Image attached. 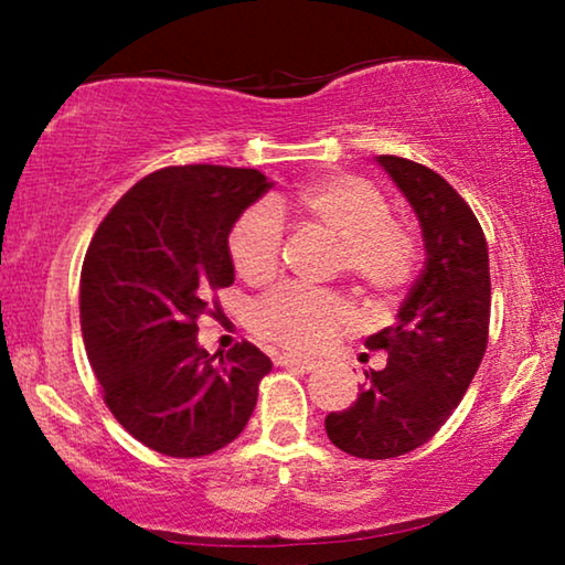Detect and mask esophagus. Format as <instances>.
<instances>
[{
	"label": "esophagus",
	"mask_w": 565,
	"mask_h": 565,
	"mask_svg": "<svg viewBox=\"0 0 565 565\" xmlns=\"http://www.w3.org/2000/svg\"><path fill=\"white\" fill-rule=\"evenodd\" d=\"M280 367H290V370H300V373H313L316 370V362L313 360H306V358H298V354H280V358L275 360Z\"/></svg>",
	"instance_id": "esophagus-1"
}]
</instances>
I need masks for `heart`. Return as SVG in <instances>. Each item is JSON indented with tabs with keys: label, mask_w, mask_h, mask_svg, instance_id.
I'll return each mask as SVG.
<instances>
[{
	"label": "heart",
	"mask_w": 565,
	"mask_h": 565,
	"mask_svg": "<svg viewBox=\"0 0 565 565\" xmlns=\"http://www.w3.org/2000/svg\"><path fill=\"white\" fill-rule=\"evenodd\" d=\"M288 211L300 226L337 244L334 273L367 303H385L412 285L419 269L414 231L391 218L383 192L358 174L334 172L298 190L275 213ZM269 207H249L228 234V259L242 280H273L282 234ZM352 308L334 292L280 290L252 311L254 334L292 352H316L352 323Z\"/></svg>",
	"instance_id": "heart-1"
}]
</instances>
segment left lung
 <instances>
[{"label": "left lung", "mask_w": 565, "mask_h": 565, "mask_svg": "<svg viewBox=\"0 0 565 565\" xmlns=\"http://www.w3.org/2000/svg\"><path fill=\"white\" fill-rule=\"evenodd\" d=\"M377 161L416 211L427 262L396 323L365 339L388 354L385 367L365 370L358 401L323 422L331 443L362 460L398 458L437 435L481 365L491 321L489 246L470 205L429 167Z\"/></svg>", "instance_id": "obj_1"}]
</instances>
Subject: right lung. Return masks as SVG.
<instances>
[{"instance_id":"1","label":"right lung","mask_w":565,"mask_h":565,"mask_svg":"<svg viewBox=\"0 0 565 565\" xmlns=\"http://www.w3.org/2000/svg\"><path fill=\"white\" fill-rule=\"evenodd\" d=\"M269 188L257 169L164 167L92 236L79 285L89 365L122 429L169 458L234 443L273 370L252 342L226 354L198 347V319L218 313L215 292L234 282L231 228Z\"/></svg>"}]
</instances>
